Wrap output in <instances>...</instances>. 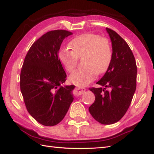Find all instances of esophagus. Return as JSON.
Instances as JSON below:
<instances>
[{
	"label": "esophagus",
	"mask_w": 154,
	"mask_h": 154,
	"mask_svg": "<svg viewBox=\"0 0 154 154\" xmlns=\"http://www.w3.org/2000/svg\"><path fill=\"white\" fill-rule=\"evenodd\" d=\"M85 89L83 87H77L73 91V94L75 96H79L81 94H82L85 91Z\"/></svg>",
	"instance_id": "34e87169"
}]
</instances>
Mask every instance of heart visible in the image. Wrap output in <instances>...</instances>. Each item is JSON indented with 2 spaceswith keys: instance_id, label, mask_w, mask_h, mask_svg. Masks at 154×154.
Returning <instances> with one entry per match:
<instances>
[{
  "instance_id": "b5f03b06",
  "label": "heart",
  "mask_w": 154,
  "mask_h": 154,
  "mask_svg": "<svg viewBox=\"0 0 154 154\" xmlns=\"http://www.w3.org/2000/svg\"><path fill=\"white\" fill-rule=\"evenodd\" d=\"M69 48L61 49L58 57L67 71L71 73L76 68L79 58H83L84 67L75 71L69 77L71 82L79 86H85L103 74L112 63L113 53L109 41L100 35L86 33L75 37Z\"/></svg>"
}]
</instances>
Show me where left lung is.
Wrapping results in <instances>:
<instances>
[{"label": "left lung", "instance_id": "obj_1", "mask_svg": "<svg viewBox=\"0 0 154 154\" xmlns=\"http://www.w3.org/2000/svg\"><path fill=\"white\" fill-rule=\"evenodd\" d=\"M112 48V61L109 69L97 84L104 88H89L95 100L89 108L97 122L112 124L126 114L136 89L137 66L131 49L115 31L106 28ZM109 88V91L106 89Z\"/></svg>", "mask_w": 154, "mask_h": 154}]
</instances>
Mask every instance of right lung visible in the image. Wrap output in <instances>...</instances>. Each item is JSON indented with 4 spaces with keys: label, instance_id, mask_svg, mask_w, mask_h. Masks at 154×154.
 I'll use <instances>...</instances> for the list:
<instances>
[{
    "label": "right lung",
    "instance_id": "obj_1",
    "mask_svg": "<svg viewBox=\"0 0 154 154\" xmlns=\"http://www.w3.org/2000/svg\"><path fill=\"white\" fill-rule=\"evenodd\" d=\"M71 34L64 30L48 32L32 45L22 67L20 86L26 107L44 126L60 123L73 100L75 86L61 85L67 75L58 57L62 42Z\"/></svg>",
    "mask_w": 154,
    "mask_h": 154
}]
</instances>
